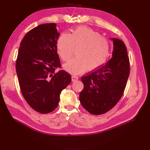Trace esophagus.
Returning a JSON list of instances; mask_svg holds the SVG:
<instances>
[{
  "instance_id": "1",
  "label": "esophagus",
  "mask_w": 150,
  "mask_h": 150,
  "mask_svg": "<svg viewBox=\"0 0 150 150\" xmlns=\"http://www.w3.org/2000/svg\"><path fill=\"white\" fill-rule=\"evenodd\" d=\"M79 79V77L77 76H75V75H72L71 76V81L72 82H75L76 81H77Z\"/></svg>"
}]
</instances>
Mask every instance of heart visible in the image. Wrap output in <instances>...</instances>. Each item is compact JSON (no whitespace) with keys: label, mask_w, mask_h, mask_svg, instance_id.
Instances as JSON below:
<instances>
[{"label":"heart","mask_w":150,"mask_h":150,"mask_svg":"<svg viewBox=\"0 0 150 150\" xmlns=\"http://www.w3.org/2000/svg\"><path fill=\"white\" fill-rule=\"evenodd\" d=\"M110 42L100 33L86 26H80L71 33H63L56 42L57 52L64 62L71 59L74 50L77 57L64 66L66 71L79 74L88 68L94 71L104 64L110 52Z\"/></svg>","instance_id":"b5f03b06"}]
</instances>
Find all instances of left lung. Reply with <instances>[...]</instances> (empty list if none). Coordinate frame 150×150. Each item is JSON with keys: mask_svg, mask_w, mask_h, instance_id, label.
Returning <instances> with one entry per match:
<instances>
[{"mask_svg": "<svg viewBox=\"0 0 150 150\" xmlns=\"http://www.w3.org/2000/svg\"><path fill=\"white\" fill-rule=\"evenodd\" d=\"M113 42L112 58L104 66L82 77L84 88L79 95L82 106L91 114L106 113L115 106L125 90L129 75L126 46L120 39Z\"/></svg>", "mask_w": 150, "mask_h": 150, "instance_id": "left-lung-1", "label": "left lung"}]
</instances>
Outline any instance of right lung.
<instances>
[{
  "instance_id": "right-lung-1",
  "label": "right lung",
  "mask_w": 150,
  "mask_h": 150,
  "mask_svg": "<svg viewBox=\"0 0 150 150\" xmlns=\"http://www.w3.org/2000/svg\"><path fill=\"white\" fill-rule=\"evenodd\" d=\"M55 23L40 24L25 35L19 47L16 71L21 93L30 107L40 113L57 107L60 94L71 79L61 68L56 42Z\"/></svg>"
}]
</instances>
